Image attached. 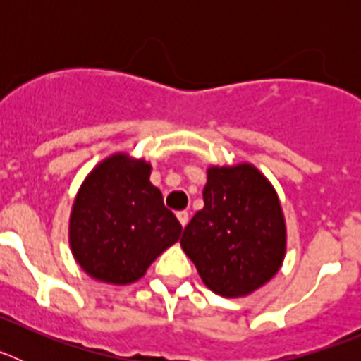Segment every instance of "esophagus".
Returning a JSON list of instances; mask_svg holds the SVG:
<instances>
[{"instance_id": "obj_1", "label": "esophagus", "mask_w": 361, "mask_h": 361, "mask_svg": "<svg viewBox=\"0 0 361 361\" xmlns=\"http://www.w3.org/2000/svg\"><path fill=\"white\" fill-rule=\"evenodd\" d=\"M177 219H178V222H180V224H183V228H184V226L188 224V220H190V215H188V212H177Z\"/></svg>"}]
</instances>
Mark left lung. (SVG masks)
Listing matches in <instances>:
<instances>
[{
	"mask_svg": "<svg viewBox=\"0 0 361 361\" xmlns=\"http://www.w3.org/2000/svg\"><path fill=\"white\" fill-rule=\"evenodd\" d=\"M204 208L180 245L202 282L220 296H244L273 279L286 255V224L275 190L257 168H209Z\"/></svg>",
	"mask_w": 361,
	"mask_h": 361,
	"instance_id": "left-lung-1",
	"label": "left lung"
}]
</instances>
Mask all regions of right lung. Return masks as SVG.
Here are the masks:
<instances>
[{
    "label": "right lung",
    "mask_w": 361,
    "mask_h": 361,
    "mask_svg": "<svg viewBox=\"0 0 361 361\" xmlns=\"http://www.w3.org/2000/svg\"><path fill=\"white\" fill-rule=\"evenodd\" d=\"M183 226L149 183V164L111 155L88 175L73 202L70 245L79 266L108 283H132L178 240Z\"/></svg>",
    "instance_id": "add662e5"
}]
</instances>
